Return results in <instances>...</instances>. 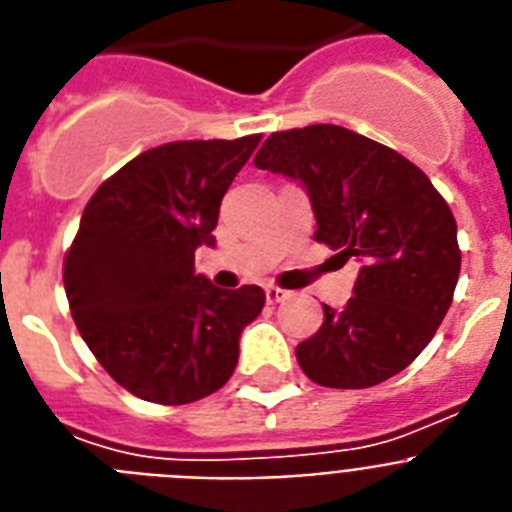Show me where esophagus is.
<instances>
[{
	"label": "esophagus",
	"instance_id": "esophagus-1",
	"mask_svg": "<svg viewBox=\"0 0 512 512\" xmlns=\"http://www.w3.org/2000/svg\"><path fill=\"white\" fill-rule=\"evenodd\" d=\"M289 296H291V291H286V289H278V286H268V289H265V299H268L270 304L286 302V299H289Z\"/></svg>",
	"mask_w": 512,
	"mask_h": 512
}]
</instances>
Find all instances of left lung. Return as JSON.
<instances>
[{"label":"left lung","instance_id":"obj_1","mask_svg":"<svg viewBox=\"0 0 512 512\" xmlns=\"http://www.w3.org/2000/svg\"><path fill=\"white\" fill-rule=\"evenodd\" d=\"M255 166L302 184L317 242L359 263L346 307L325 304L320 330L296 346L304 375L349 390L398 375L453 302L461 249L448 203L409 158L338 124L273 132Z\"/></svg>","mask_w":512,"mask_h":512}]
</instances>
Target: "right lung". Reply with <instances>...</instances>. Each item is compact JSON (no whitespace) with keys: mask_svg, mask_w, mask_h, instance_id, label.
Instances as JSON below:
<instances>
[{"mask_svg":"<svg viewBox=\"0 0 512 512\" xmlns=\"http://www.w3.org/2000/svg\"><path fill=\"white\" fill-rule=\"evenodd\" d=\"M260 135L182 140L124 163L96 190L64 260L72 320L101 367L150 403L182 406L226 385L260 286L218 289L195 273L216 247L221 200Z\"/></svg>","mask_w":512,"mask_h":512,"instance_id":"1","label":"right lung"}]
</instances>
